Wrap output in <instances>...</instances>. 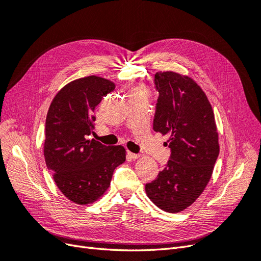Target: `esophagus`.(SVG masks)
<instances>
[{"label":"esophagus","mask_w":261,"mask_h":261,"mask_svg":"<svg viewBox=\"0 0 261 261\" xmlns=\"http://www.w3.org/2000/svg\"><path fill=\"white\" fill-rule=\"evenodd\" d=\"M127 155L130 158V159H133V160H136V159H138V158L140 156L139 154H137V153H133V152H130V151H128V152H127Z\"/></svg>","instance_id":"1"}]
</instances>
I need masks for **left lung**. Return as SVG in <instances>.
<instances>
[{"label":"left lung","instance_id":"1","mask_svg":"<svg viewBox=\"0 0 261 261\" xmlns=\"http://www.w3.org/2000/svg\"><path fill=\"white\" fill-rule=\"evenodd\" d=\"M159 93L153 129L169 135V161L146 193L160 209L175 213L198 198L219 155L215 114L206 94L192 78L173 72L154 75Z\"/></svg>","mask_w":261,"mask_h":261}]
</instances>
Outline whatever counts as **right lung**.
<instances>
[{
	"label": "right lung",
	"instance_id": "obj_1",
	"mask_svg": "<svg viewBox=\"0 0 261 261\" xmlns=\"http://www.w3.org/2000/svg\"><path fill=\"white\" fill-rule=\"evenodd\" d=\"M114 88L97 76L74 81L58 92L46 115V167L60 191L76 203H90L103 195L115 168L126 159L124 147L88 137L94 133V109Z\"/></svg>",
	"mask_w": 261,
	"mask_h": 261
}]
</instances>
